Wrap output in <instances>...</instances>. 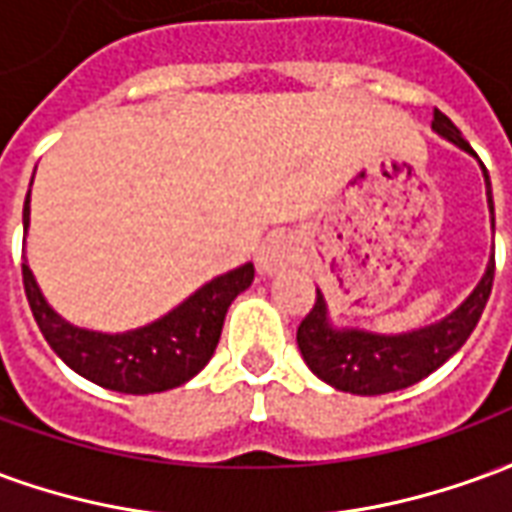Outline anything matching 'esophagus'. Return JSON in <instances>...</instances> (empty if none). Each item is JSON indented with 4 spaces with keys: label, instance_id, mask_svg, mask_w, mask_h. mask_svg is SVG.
I'll list each match as a JSON object with an SVG mask.
<instances>
[{
    "label": "esophagus",
    "instance_id": "1",
    "mask_svg": "<svg viewBox=\"0 0 512 512\" xmlns=\"http://www.w3.org/2000/svg\"><path fill=\"white\" fill-rule=\"evenodd\" d=\"M293 244H290L288 238H282V235H271L263 249H260V255H257V268L263 271V274H279V271H285V268L293 263Z\"/></svg>",
    "mask_w": 512,
    "mask_h": 512
}]
</instances>
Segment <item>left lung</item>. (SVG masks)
<instances>
[{
  "label": "left lung",
  "instance_id": "obj_1",
  "mask_svg": "<svg viewBox=\"0 0 512 512\" xmlns=\"http://www.w3.org/2000/svg\"><path fill=\"white\" fill-rule=\"evenodd\" d=\"M430 126L439 136L450 139L452 145L472 153L469 142L463 139L461 131L444 112L436 109ZM483 175L488 208L494 213L491 180H488L485 167ZM491 224H494V219H491ZM491 285H494V252H491L483 279L477 282V288L469 293V299L463 301L458 310H452L441 321L406 334L337 329L329 321V307H326L323 293L318 290V299L312 304L310 315L301 321L299 332H296V343H299L301 356H304V362L312 373L340 392H351V395L397 392V389H406V386L428 378L469 340V334L474 332V326H477L485 304H488Z\"/></svg>",
  "mask_w": 512,
  "mask_h": 512
}]
</instances>
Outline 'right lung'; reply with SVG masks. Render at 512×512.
Segmentation results:
<instances>
[{
  "label": "right lung",
  "instance_id": "1",
  "mask_svg": "<svg viewBox=\"0 0 512 512\" xmlns=\"http://www.w3.org/2000/svg\"><path fill=\"white\" fill-rule=\"evenodd\" d=\"M27 230L29 191L24 200V233ZM21 277L40 332L73 373L123 395H150L186 384L211 362L222 337L227 307L252 285L255 266L244 263L211 279L164 318L123 334L73 326L51 310L27 263H21Z\"/></svg>",
  "mask_w": 512,
  "mask_h": 512
}]
</instances>
